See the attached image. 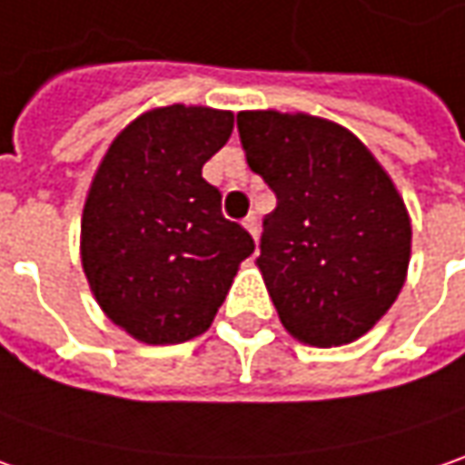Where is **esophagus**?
<instances>
[{
    "instance_id": "1",
    "label": "esophagus",
    "mask_w": 465,
    "mask_h": 465,
    "mask_svg": "<svg viewBox=\"0 0 465 465\" xmlns=\"http://www.w3.org/2000/svg\"><path fill=\"white\" fill-rule=\"evenodd\" d=\"M244 229H247V232L252 233L254 239H257V233H260V221H257V215H247V218H244Z\"/></svg>"
}]
</instances>
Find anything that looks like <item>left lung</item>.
Segmentation results:
<instances>
[{"mask_svg":"<svg viewBox=\"0 0 465 465\" xmlns=\"http://www.w3.org/2000/svg\"><path fill=\"white\" fill-rule=\"evenodd\" d=\"M236 127L250 169L275 193L257 265L283 328L317 349L351 343L391 310L406 281L403 200L341 124L242 112Z\"/></svg>","mask_w":465,"mask_h":465,"instance_id":"left-lung-1","label":"left lung"}]
</instances>
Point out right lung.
<instances>
[{"label": "right lung", "mask_w": 465, "mask_h": 465, "mask_svg": "<svg viewBox=\"0 0 465 465\" xmlns=\"http://www.w3.org/2000/svg\"><path fill=\"white\" fill-rule=\"evenodd\" d=\"M233 114L166 106L112 143L83 211V268L101 310L143 343H184L211 328L254 239L223 218L205 161Z\"/></svg>", "instance_id": "right-lung-1"}]
</instances>
